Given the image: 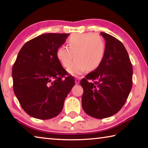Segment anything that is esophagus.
<instances>
[{
	"label": "esophagus",
	"instance_id": "obj_1",
	"mask_svg": "<svg viewBox=\"0 0 148 148\" xmlns=\"http://www.w3.org/2000/svg\"><path fill=\"white\" fill-rule=\"evenodd\" d=\"M79 81H80V79L79 77H76V78H75V83L76 84H78L79 83Z\"/></svg>",
	"mask_w": 148,
	"mask_h": 148
}]
</instances>
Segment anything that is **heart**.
<instances>
[{
  "instance_id": "1",
  "label": "heart",
  "mask_w": 148,
  "mask_h": 148,
  "mask_svg": "<svg viewBox=\"0 0 148 148\" xmlns=\"http://www.w3.org/2000/svg\"><path fill=\"white\" fill-rule=\"evenodd\" d=\"M68 47L61 46L56 51L59 61L68 67L72 60H76L67 69L69 74L79 76L86 71L97 69L101 64L106 51L103 38L91 32L74 34L68 40Z\"/></svg>"
}]
</instances>
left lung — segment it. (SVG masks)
Instances as JSON below:
<instances>
[{"mask_svg":"<svg viewBox=\"0 0 148 148\" xmlns=\"http://www.w3.org/2000/svg\"><path fill=\"white\" fill-rule=\"evenodd\" d=\"M106 51L100 66L80 81L84 89L82 108L87 114L103 119L117 113L126 102L132 86V66L119 40L101 32Z\"/></svg>","mask_w":148,"mask_h":148,"instance_id":"left-lung-1","label":"left lung"}]
</instances>
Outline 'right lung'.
Instances as JSON below:
<instances>
[{"label": "right lung", "instance_id": "add662e5", "mask_svg": "<svg viewBox=\"0 0 148 148\" xmlns=\"http://www.w3.org/2000/svg\"><path fill=\"white\" fill-rule=\"evenodd\" d=\"M69 34L46 33L28 41L12 67L14 93L24 111L34 118L58 116L75 85L73 76L62 79L67 72L56 56Z\"/></svg>", "mask_w": 148, "mask_h": 148}]
</instances>
